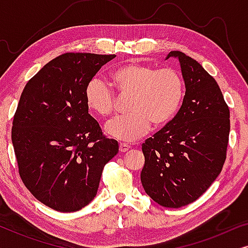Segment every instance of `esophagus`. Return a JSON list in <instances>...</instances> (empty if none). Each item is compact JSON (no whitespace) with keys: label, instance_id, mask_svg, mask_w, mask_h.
Segmentation results:
<instances>
[{"label":"esophagus","instance_id":"obj_1","mask_svg":"<svg viewBox=\"0 0 248 248\" xmlns=\"http://www.w3.org/2000/svg\"><path fill=\"white\" fill-rule=\"evenodd\" d=\"M130 148H131L130 145L126 144V143H121V144H120V151H121V152H126Z\"/></svg>","mask_w":248,"mask_h":248}]
</instances>
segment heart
<instances>
[{
    "mask_svg": "<svg viewBox=\"0 0 248 248\" xmlns=\"http://www.w3.org/2000/svg\"><path fill=\"white\" fill-rule=\"evenodd\" d=\"M121 96H131L130 115L108 122L105 132L120 141L133 142L155 127L167 125L178 113L185 94L184 80L174 69H157L140 63H127L111 73ZM88 107L99 116L114 113L116 98L100 79H93L84 90Z\"/></svg>",
    "mask_w": 248,
    "mask_h": 248,
    "instance_id": "1",
    "label": "heart"
}]
</instances>
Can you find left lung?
I'll return each mask as SVG.
<instances>
[{
	"instance_id": "left-lung-1",
	"label": "left lung",
	"mask_w": 248,
	"mask_h": 248,
	"mask_svg": "<svg viewBox=\"0 0 248 248\" xmlns=\"http://www.w3.org/2000/svg\"><path fill=\"white\" fill-rule=\"evenodd\" d=\"M179 61L185 96L176 116L142 144L141 183L165 208H181L198 200L221 172L226 160L229 108L217 81L200 63L172 50Z\"/></svg>"
}]
</instances>
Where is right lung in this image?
I'll list each match as a JSON object with an SVG mask.
<instances>
[{
	"mask_svg": "<svg viewBox=\"0 0 248 248\" xmlns=\"http://www.w3.org/2000/svg\"><path fill=\"white\" fill-rule=\"evenodd\" d=\"M116 55L65 53L27 82L12 124L19 174L30 193L60 212L93 201L105 165L118 152L88 113L87 84Z\"/></svg>",
	"mask_w": 248,
	"mask_h": 248,
	"instance_id": "add662e5",
	"label": "right lung"
}]
</instances>
